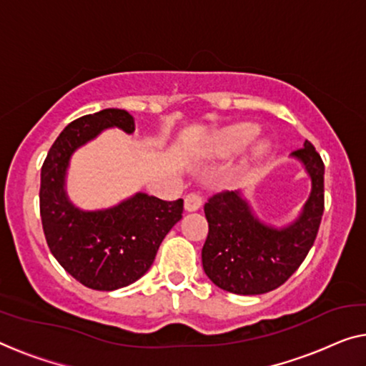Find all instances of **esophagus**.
Instances as JSON below:
<instances>
[{
  "instance_id": "34e87169",
  "label": "esophagus",
  "mask_w": 366,
  "mask_h": 366,
  "mask_svg": "<svg viewBox=\"0 0 366 366\" xmlns=\"http://www.w3.org/2000/svg\"><path fill=\"white\" fill-rule=\"evenodd\" d=\"M184 207H185V210H187V212L199 210L202 207V197L195 192L187 194V195H185V199H184Z\"/></svg>"
}]
</instances>
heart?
I'll return each mask as SVG.
<instances>
[{
  "instance_id": "b5f03b06",
  "label": "heart",
  "mask_w": 366,
  "mask_h": 366,
  "mask_svg": "<svg viewBox=\"0 0 366 366\" xmlns=\"http://www.w3.org/2000/svg\"><path fill=\"white\" fill-rule=\"evenodd\" d=\"M256 134H258V127L253 123L232 124V127L222 129L220 133L215 136L214 141H212L210 151L218 157L230 156L238 149H242L244 144L249 143ZM266 151H268V144H266L264 141H261V143L253 146L252 157L253 159H258V157L263 156Z\"/></svg>"
}]
</instances>
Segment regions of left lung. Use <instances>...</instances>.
<instances>
[{
	"label": "left lung",
	"mask_w": 366,
	"mask_h": 366,
	"mask_svg": "<svg viewBox=\"0 0 366 366\" xmlns=\"http://www.w3.org/2000/svg\"><path fill=\"white\" fill-rule=\"evenodd\" d=\"M309 174V199L286 227L261 222L239 190L217 194L204 207L209 235L202 248L205 274L223 291L256 296L291 277L312 248L324 214V162L309 141L294 151Z\"/></svg>",
	"instance_id": "left-lung-1"
}]
</instances>
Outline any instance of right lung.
<instances>
[{
  "label": "right lung",
  "mask_w": 366,
  "mask_h": 366,
  "mask_svg": "<svg viewBox=\"0 0 366 366\" xmlns=\"http://www.w3.org/2000/svg\"><path fill=\"white\" fill-rule=\"evenodd\" d=\"M131 134L134 118L107 108L64 128L41 169V220L49 249L81 285L97 291L133 285L144 276L169 230L182 218L184 200L166 202L144 192L103 210H81L65 192L70 157L102 131Z\"/></svg>",
  "instance_id": "1"
}]
</instances>
